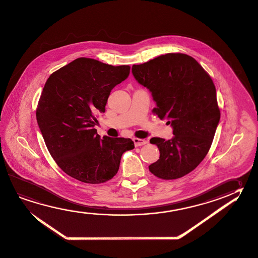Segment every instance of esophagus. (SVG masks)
<instances>
[{
    "label": "esophagus",
    "mask_w": 258,
    "mask_h": 258,
    "mask_svg": "<svg viewBox=\"0 0 258 258\" xmlns=\"http://www.w3.org/2000/svg\"><path fill=\"white\" fill-rule=\"evenodd\" d=\"M134 143H135V146L138 147V146H142L144 144H147V141L143 140V139H138V138H135L134 139Z\"/></svg>",
    "instance_id": "34e87169"
}]
</instances>
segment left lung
Returning <instances> with one entry per match:
<instances>
[{
  "label": "left lung",
  "mask_w": 258,
  "mask_h": 258,
  "mask_svg": "<svg viewBox=\"0 0 258 258\" xmlns=\"http://www.w3.org/2000/svg\"><path fill=\"white\" fill-rule=\"evenodd\" d=\"M132 73L152 93L153 113L166 119L174 136L153 137L160 159L149 170L162 179H179L192 171L210 151L220 119L216 88L196 59L182 53H168L140 65Z\"/></svg>",
  "instance_id": "8db88e82"
}]
</instances>
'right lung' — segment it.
Segmentation results:
<instances>
[{"mask_svg":"<svg viewBox=\"0 0 258 258\" xmlns=\"http://www.w3.org/2000/svg\"><path fill=\"white\" fill-rule=\"evenodd\" d=\"M129 66L79 57L49 76L36 111L46 146L58 167L85 183L99 184L117 173L129 138L101 139L95 114L104 113L110 92L126 79Z\"/></svg>","mask_w":258,"mask_h":258,"instance_id":"obj_1","label":"right lung"}]
</instances>
